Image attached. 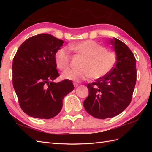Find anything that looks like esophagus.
<instances>
[{"label":"esophagus","mask_w":152,"mask_h":152,"mask_svg":"<svg viewBox=\"0 0 152 152\" xmlns=\"http://www.w3.org/2000/svg\"><path fill=\"white\" fill-rule=\"evenodd\" d=\"M74 88H77V87H78V86H79V83H76V82H74Z\"/></svg>","instance_id":"34e87169"}]
</instances>
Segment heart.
I'll list each match as a JSON object with an SVG mask.
<instances>
[{
    "label": "heart",
    "mask_w": 152,
    "mask_h": 152,
    "mask_svg": "<svg viewBox=\"0 0 152 152\" xmlns=\"http://www.w3.org/2000/svg\"><path fill=\"white\" fill-rule=\"evenodd\" d=\"M70 48L86 57L82 64V69H68L63 73V78L72 81L80 82L93 76L99 79L106 76L114 69L117 61L115 54L105 50L101 44L93 40H85L71 45ZM70 55L66 48H61L55 54L57 67L61 70L70 65Z\"/></svg>",
    "instance_id": "1"
}]
</instances>
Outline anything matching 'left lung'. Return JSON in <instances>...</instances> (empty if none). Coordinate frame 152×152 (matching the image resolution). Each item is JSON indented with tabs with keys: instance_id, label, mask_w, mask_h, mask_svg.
Returning <instances> with one entry per match:
<instances>
[{
	"instance_id": "8db88e82",
	"label": "left lung",
	"mask_w": 152,
	"mask_h": 152,
	"mask_svg": "<svg viewBox=\"0 0 152 152\" xmlns=\"http://www.w3.org/2000/svg\"><path fill=\"white\" fill-rule=\"evenodd\" d=\"M116 53V63L110 72L88 83L89 95L83 101L86 110L94 118L106 119L120 114L131 101L137 81L136 59L123 42L110 40Z\"/></svg>"
}]
</instances>
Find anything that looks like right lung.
<instances>
[{
	"label": "right lung",
	"instance_id": "1",
	"mask_svg": "<svg viewBox=\"0 0 152 152\" xmlns=\"http://www.w3.org/2000/svg\"><path fill=\"white\" fill-rule=\"evenodd\" d=\"M64 43L50 34H39L25 40L12 64L13 86L19 106L28 115L50 119L60 112L64 96L74 89L72 81L53 82L59 76L55 54Z\"/></svg>",
	"mask_w": 152,
	"mask_h": 152
}]
</instances>
